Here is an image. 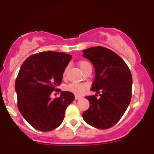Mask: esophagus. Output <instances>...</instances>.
Returning a JSON list of instances; mask_svg holds the SVG:
<instances>
[{
    "label": "esophagus",
    "mask_w": 154,
    "mask_h": 154,
    "mask_svg": "<svg viewBox=\"0 0 154 154\" xmlns=\"http://www.w3.org/2000/svg\"><path fill=\"white\" fill-rule=\"evenodd\" d=\"M82 98V96H81V95H75V100H79V99H81V98Z\"/></svg>",
    "instance_id": "1"
}]
</instances>
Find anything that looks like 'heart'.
Segmentation results:
<instances>
[{
	"instance_id": "b5f03b06",
	"label": "heart",
	"mask_w": 154,
	"mask_h": 154,
	"mask_svg": "<svg viewBox=\"0 0 154 154\" xmlns=\"http://www.w3.org/2000/svg\"><path fill=\"white\" fill-rule=\"evenodd\" d=\"M79 66L82 72H84L88 66H91V63L86 61H82L79 63ZM66 74V69L63 72V76ZM88 86L86 84L83 83H71L69 84L65 87V90L71 93H75V94H81L83 91L87 89Z\"/></svg>"
}]
</instances>
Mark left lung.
I'll list each match as a JSON object with an SVG mask.
<instances>
[{"instance_id":"left-lung-1","label":"left lung","mask_w":154,"mask_h":154,"mask_svg":"<svg viewBox=\"0 0 154 154\" xmlns=\"http://www.w3.org/2000/svg\"><path fill=\"white\" fill-rule=\"evenodd\" d=\"M82 52L95 69L91 91L100 95L98 99L94 95L85 97L90 107L83 112V119L95 128H111L121 119L131 100V72L122 58L106 48L92 47Z\"/></svg>"}]
</instances>
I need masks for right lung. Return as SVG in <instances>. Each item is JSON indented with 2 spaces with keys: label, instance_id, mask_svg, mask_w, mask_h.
Listing matches in <instances>:
<instances>
[{
  "label": "right lung",
  "instance_id": "add662e5",
  "mask_svg": "<svg viewBox=\"0 0 154 154\" xmlns=\"http://www.w3.org/2000/svg\"><path fill=\"white\" fill-rule=\"evenodd\" d=\"M71 59L66 53L45 51L29 56L21 66L15 82L18 109L36 130L48 132L58 128L75 99L69 91H61L54 100L51 98L53 91H61L56 88Z\"/></svg>",
  "mask_w": 154,
  "mask_h": 154
}]
</instances>
